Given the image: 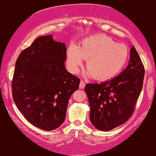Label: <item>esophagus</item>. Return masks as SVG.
Here are the masks:
<instances>
[{
    "mask_svg": "<svg viewBox=\"0 0 156 156\" xmlns=\"http://www.w3.org/2000/svg\"><path fill=\"white\" fill-rule=\"evenodd\" d=\"M85 82H84L83 80H81L80 83V86H79V87H80V89H84L85 88Z\"/></svg>",
    "mask_w": 156,
    "mask_h": 156,
    "instance_id": "1",
    "label": "esophagus"
}]
</instances>
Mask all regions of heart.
Returning a JSON list of instances; mask_svg holds the SVG:
<instances>
[{
	"label": "heart",
	"mask_w": 156,
	"mask_h": 156,
	"mask_svg": "<svg viewBox=\"0 0 156 156\" xmlns=\"http://www.w3.org/2000/svg\"><path fill=\"white\" fill-rule=\"evenodd\" d=\"M128 57L126 45L117 44L110 37L99 34L85 38L77 47L69 46L66 51V65L70 72L76 73L83 60H87L85 75L104 81L120 72Z\"/></svg>",
	"instance_id": "obj_1"
}]
</instances>
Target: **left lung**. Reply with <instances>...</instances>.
Instances as JSON below:
<instances>
[{
    "label": "left lung",
    "mask_w": 156,
    "mask_h": 156,
    "mask_svg": "<svg viewBox=\"0 0 156 156\" xmlns=\"http://www.w3.org/2000/svg\"><path fill=\"white\" fill-rule=\"evenodd\" d=\"M144 77V65L133 46L128 65L119 75L99 84H87L85 90L94 126L108 131L126 122L134 112Z\"/></svg>",
    "instance_id": "1"
}]
</instances>
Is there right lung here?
Masks as SVG:
<instances>
[{
    "mask_svg": "<svg viewBox=\"0 0 156 156\" xmlns=\"http://www.w3.org/2000/svg\"><path fill=\"white\" fill-rule=\"evenodd\" d=\"M65 43L53 36L37 38L17 58L12 82V97L24 117L45 130L64 122L69 98L77 90L80 79L65 66Z\"/></svg>",
    "mask_w": 156,
    "mask_h": 156,
    "instance_id": "obj_1",
    "label": "right lung"
}]
</instances>
